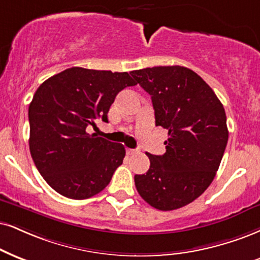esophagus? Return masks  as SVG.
Wrapping results in <instances>:
<instances>
[{
	"label": "esophagus",
	"instance_id": "obj_1",
	"mask_svg": "<svg viewBox=\"0 0 260 260\" xmlns=\"http://www.w3.org/2000/svg\"><path fill=\"white\" fill-rule=\"evenodd\" d=\"M137 152L136 149H131V148H126V154L127 155H133V154H135V153Z\"/></svg>",
	"mask_w": 260,
	"mask_h": 260
}]
</instances>
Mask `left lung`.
<instances>
[{
  "label": "left lung",
  "instance_id": "obj_1",
  "mask_svg": "<svg viewBox=\"0 0 260 260\" xmlns=\"http://www.w3.org/2000/svg\"><path fill=\"white\" fill-rule=\"evenodd\" d=\"M130 75L152 98L155 125L169 131L162 155L135 175L141 198L161 211L183 207L212 183L228 143L226 115L210 85L183 66H156Z\"/></svg>",
  "mask_w": 260,
  "mask_h": 260
}]
</instances>
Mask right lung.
I'll return each instance as SVG.
<instances>
[{
    "label": "right lung",
    "instance_id": "add662e5",
    "mask_svg": "<svg viewBox=\"0 0 260 260\" xmlns=\"http://www.w3.org/2000/svg\"><path fill=\"white\" fill-rule=\"evenodd\" d=\"M136 85L127 72L71 67L38 86L30 106L31 156L44 181L59 194L83 200L100 193L123 164L120 143L86 133L108 123L115 96Z\"/></svg>",
    "mask_w": 260,
    "mask_h": 260
}]
</instances>
